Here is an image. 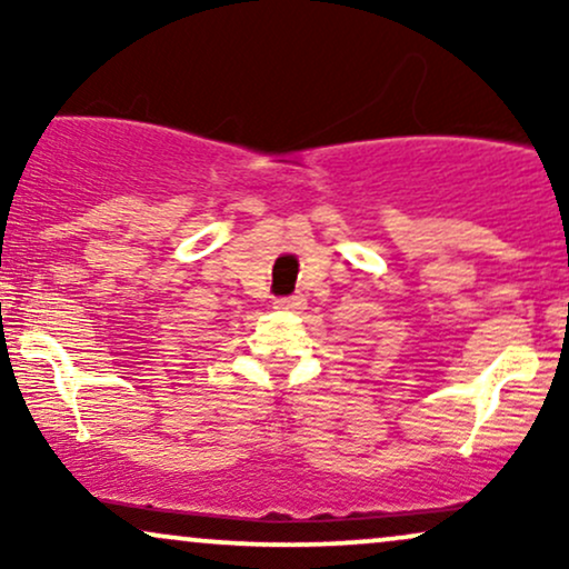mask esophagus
Wrapping results in <instances>:
<instances>
[{
	"instance_id": "34e87169",
	"label": "esophagus",
	"mask_w": 569,
	"mask_h": 569,
	"mask_svg": "<svg viewBox=\"0 0 569 569\" xmlns=\"http://www.w3.org/2000/svg\"><path fill=\"white\" fill-rule=\"evenodd\" d=\"M272 307H276V310H305V297L302 293H293V297H283V299H276V302H272Z\"/></svg>"
}]
</instances>
